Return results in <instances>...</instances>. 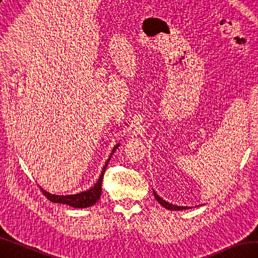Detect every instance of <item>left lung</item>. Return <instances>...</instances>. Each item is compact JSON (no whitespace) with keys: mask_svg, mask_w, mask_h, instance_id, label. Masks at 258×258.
<instances>
[{"mask_svg":"<svg viewBox=\"0 0 258 258\" xmlns=\"http://www.w3.org/2000/svg\"><path fill=\"white\" fill-rule=\"evenodd\" d=\"M153 195H154V197H155V199L158 200V202L164 207V208H166V209H168V210H186L187 209V207H179V206H174V205H172V204H168V203H166L165 200H163L159 195H156V192L153 190Z\"/></svg>","mask_w":258,"mask_h":258,"instance_id":"obj_1","label":"left lung"}]
</instances>
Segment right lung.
Masks as SVG:
<instances>
[{
  "mask_svg": "<svg viewBox=\"0 0 258 258\" xmlns=\"http://www.w3.org/2000/svg\"><path fill=\"white\" fill-rule=\"evenodd\" d=\"M119 144H117V146L112 149V152L109 156V159L107 160V162H106V164L103 168L102 174H100L97 183L94 185V187H92L91 189L77 194V195H69V196H55V195H51V194H49L43 189H41L42 194L45 195V197H47V199H49L50 202L55 203V204L68 205V206L73 207V208H87V207L95 205L97 200L100 198V195H102V183H103V177H104V174L106 171V167H107L111 155L114 154Z\"/></svg>",
  "mask_w": 258,
  "mask_h": 258,
  "instance_id": "obj_1",
  "label": "right lung"
}]
</instances>
